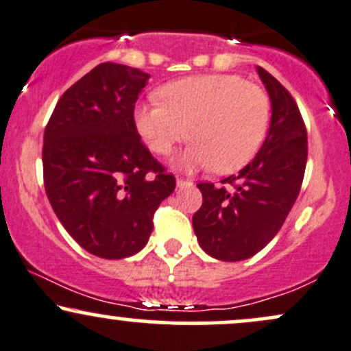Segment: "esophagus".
Returning <instances> with one entry per match:
<instances>
[{
	"label": "esophagus",
	"instance_id": "1",
	"mask_svg": "<svg viewBox=\"0 0 351 351\" xmlns=\"http://www.w3.org/2000/svg\"><path fill=\"white\" fill-rule=\"evenodd\" d=\"M176 184H178V188H184V186H189V184H191V181L184 180V178H176Z\"/></svg>",
	"mask_w": 351,
	"mask_h": 351
}]
</instances>
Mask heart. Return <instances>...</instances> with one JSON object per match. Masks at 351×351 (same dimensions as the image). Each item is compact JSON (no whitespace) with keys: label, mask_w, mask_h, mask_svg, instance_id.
<instances>
[{"label":"heart","mask_w":351,"mask_h":351,"mask_svg":"<svg viewBox=\"0 0 351 351\" xmlns=\"http://www.w3.org/2000/svg\"><path fill=\"white\" fill-rule=\"evenodd\" d=\"M162 104H140L134 110L136 134L156 155L195 142L178 158L184 170L215 167L232 173L259 152L271 120V102L259 86L232 74H203L167 84Z\"/></svg>","instance_id":"b5f03b06"}]
</instances>
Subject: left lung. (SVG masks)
<instances>
[{
  "label": "left lung",
  "mask_w": 351,
  "mask_h": 351,
  "mask_svg": "<svg viewBox=\"0 0 351 351\" xmlns=\"http://www.w3.org/2000/svg\"><path fill=\"white\" fill-rule=\"evenodd\" d=\"M257 74L272 106L267 136L251 163L221 180L223 186L198 184L203 204L193 216L201 249L226 263L249 259L271 243L299 196L307 165V130L295 100L263 67Z\"/></svg>",
  "instance_id": "1"
}]
</instances>
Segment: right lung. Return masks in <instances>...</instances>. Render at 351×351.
<instances>
[{
    "mask_svg": "<svg viewBox=\"0 0 351 351\" xmlns=\"http://www.w3.org/2000/svg\"><path fill=\"white\" fill-rule=\"evenodd\" d=\"M148 79L123 64H99L64 92L44 130L51 206L79 245L102 259L142 251L156 208L176 186L134 123Z\"/></svg>",
    "mask_w": 351,
    "mask_h": 351,
    "instance_id": "right-lung-1",
    "label": "right lung"
}]
</instances>
